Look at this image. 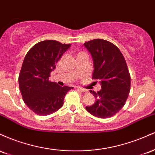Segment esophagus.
<instances>
[{
  "mask_svg": "<svg viewBox=\"0 0 155 155\" xmlns=\"http://www.w3.org/2000/svg\"><path fill=\"white\" fill-rule=\"evenodd\" d=\"M77 89L78 90H79L80 92H86L87 91V90H86V89H84V88H81V87H77Z\"/></svg>",
  "mask_w": 155,
  "mask_h": 155,
  "instance_id": "1",
  "label": "esophagus"
}]
</instances>
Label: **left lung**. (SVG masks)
<instances>
[{
    "label": "left lung",
    "instance_id": "left-lung-1",
    "mask_svg": "<svg viewBox=\"0 0 155 155\" xmlns=\"http://www.w3.org/2000/svg\"><path fill=\"white\" fill-rule=\"evenodd\" d=\"M84 45L93 59L92 79L101 84L100 91H90L96 101L92 106H86V109L96 117L109 118L123 107L129 95L128 68L123 54L111 42L97 38L86 41Z\"/></svg>",
    "mask_w": 155,
    "mask_h": 155
}]
</instances>
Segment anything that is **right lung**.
<instances>
[{
    "mask_svg": "<svg viewBox=\"0 0 155 155\" xmlns=\"http://www.w3.org/2000/svg\"><path fill=\"white\" fill-rule=\"evenodd\" d=\"M71 44L46 40L28 51L19 74V86L28 107L40 116H47L63 106L66 93L74 87H60L49 80L50 73Z\"/></svg>",
    "mask_w": 155,
    "mask_h": 155,
    "instance_id": "add662e5",
    "label": "right lung"
}]
</instances>
